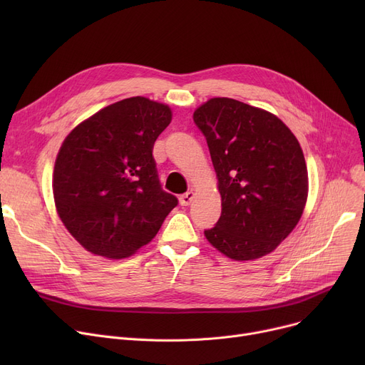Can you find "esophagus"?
<instances>
[{
	"label": "esophagus",
	"instance_id": "esophagus-1",
	"mask_svg": "<svg viewBox=\"0 0 365 365\" xmlns=\"http://www.w3.org/2000/svg\"><path fill=\"white\" fill-rule=\"evenodd\" d=\"M194 197H195V194L192 192V190H189V192H186V194H183V195L179 197V201H180L182 205H189L190 202H192Z\"/></svg>",
	"mask_w": 365,
	"mask_h": 365
}]
</instances>
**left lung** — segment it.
I'll return each mask as SVG.
<instances>
[{
	"instance_id": "obj_1",
	"label": "left lung",
	"mask_w": 365,
	"mask_h": 365,
	"mask_svg": "<svg viewBox=\"0 0 365 365\" xmlns=\"http://www.w3.org/2000/svg\"><path fill=\"white\" fill-rule=\"evenodd\" d=\"M217 176L222 215L205 238L234 260L274 252L296 227L308 170L292 130L274 113L229 98L194 112Z\"/></svg>"
}]
</instances>
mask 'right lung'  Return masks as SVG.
Listing matches in <instances>:
<instances>
[{"mask_svg":"<svg viewBox=\"0 0 365 365\" xmlns=\"http://www.w3.org/2000/svg\"><path fill=\"white\" fill-rule=\"evenodd\" d=\"M170 121L167 105L136 96L96 112L63 140L53 173L54 202L69 234L90 253L131 256L178 205L161 187L152 155Z\"/></svg>","mask_w":365,"mask_h":365,"instance_id":"1","label":"right lung"}]
</instances>
